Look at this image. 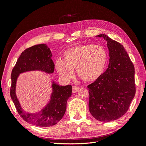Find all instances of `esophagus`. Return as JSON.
Instances as JSON below:
<instances>
[{
	"instance_id": "obj_1",
	"label": "esophagus",
	"mask_w": 146,
	"mask_h": 146,
	"mask_svg": "<svg viewBox=\"0 0 146 146\" xmlns=\"http://www.w3.org/2000/svg\"><path fill=\"white\" fill-rule=\"evenodd\" d=\"M80 89V88L78 86H73V88H72V92L73 93H76L77 91L78 90Z\"/></svg>"
}]
</instances>
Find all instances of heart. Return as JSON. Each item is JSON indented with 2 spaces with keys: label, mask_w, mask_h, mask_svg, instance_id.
Returning a JSON list of instances; mask_svg holds the SVG:
<instances>
[{
  "label": "heart",
  "mask_w": 146,
  "mask_h": 146,
  "mask_svg": "<svg viewBox=\"0 0 146 146\" xmlns=\"http://www.w3.org/2000/svg\"><path fill=\"white\" fill-rule=\"evenodd\" d=\"M63 60L55 61V68L62 78H72L76 68V75L88 83L95 82L103 75L108 61V53L100 45L86 44L73 46L63 52Z\"/></svg>",
  "instance_id": "obj_1"
}]
</instances>
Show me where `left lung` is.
Listing matches in <instances>:
<instances>
[{
	"instance_id": "left-lung-1",
	"label": "left lung",
	"mask_w": 146,
	"mask_h": 146,
	"mask_svg": "<svg viewBox=\"0 0 146 146\" xmlns=\"http://www.w3.org/2000/svg\"><path fill=\"white\" fill-rule=\"evenodd\" d=\"M96 37L107 41L110 58L103 75L88 86L89 110L97 120L111 122L126 113L134 97V66L120 43L104 34Z\"/></svg>"
}]
</instances>
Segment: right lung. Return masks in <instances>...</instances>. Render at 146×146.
<instances>
[{"mask_svg": "<svg viewBox=\"0 0 146 146\" xmlns=\"http://www.w3.org/2000/svg\"><path fill=\"white\" fill-rule=\"evenodd\" d=\"M52 56L50 49L46 44L33 46L22 52L11 73V97L19 114L26 122L42 127L56 124L63 118L66 109L67 100L71 96L72 86H61L51 79L52 92L50 100L41 110L32 113L24 110L21 107L15 92L16 84L21 73L34 71L46 74L53 73L54 64L51 60Z\"/></svg>", "mask_w": 146, "mask_h": 146, "instance_id": "right-lung-1", "label": "right lung"}]
</instances>
